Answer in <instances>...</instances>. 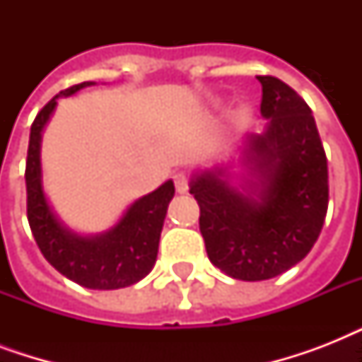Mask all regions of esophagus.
Here are the masks:
<instances>
[{"label": "esophagus", "mask_w": 362, "mask_h": 362, "mask_svg": "<svg viewBox=\"0 0 362 362\" xmlns=\"http://www.w3.org/2000/svg\"><path fill=\"white\" fill-rule=\"evenodd\" d=\"M175 187L178 193H186L189 189V176L186 173H178L175 175Z\"/></svg>", "instance_id": "esophagus-1"}]
</instances>
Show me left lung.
Wrapping results in <instances>:
<instances>
[{"mask_svg":"<svg viewBox=\"0 0 362 362\" xmlns=\"http://www.w3.org/2000/svg\"><path fill=\"white\" fill-rule=\"evenodd\" d=\"M267 127L240 148L242 194L226 165L193 175L199 229L210 263L231 278L261 281L303 261L329 206L327 156L312 110L276 76H257Z\"/></svg>","mask_w":362,"mask_h":362,"instance_id":"8db88e82","label":"left lung"}]
</instances>
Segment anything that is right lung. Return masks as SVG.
Segmentation results:
<instances>
[{
	"instance_id": "right-lung-1",
	"label": "right lung",
	"mask_w": 362,
	"mask_h": 362,
	"mask_svg": "<svg viewBox=\"0 0 362 362\" xmlns=\"http://www.w3.org/2000/svg\"><path fill=\"white\" fill-rule=\"evenodd\" d=\"M95 82H82L52 98L31 124L25 192L28 221L37 246L48 263L65 278L88 289H120L141 281L153 269L167 206L175 197V184H165L136 199L109 231L81 237L58 220L48 204L41 182V136L52 116L58 98L73 95Z\"/></svg>"
}]
</instances>
